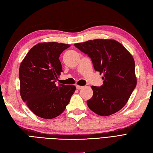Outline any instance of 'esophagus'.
<instances>
[{"instance_id": "34e87169", "label": "esophagus", "mask_w": 153, "mask_h": 153, "mask_svg": "<svg viewBox=\"0 0 153 153\" xmlns=\"http://www.w3.org/2000/svg\"><path fill=\"white\" fill-rule=\"evenodd\" d=\"M76 88L77 89H80L83 88V86H82V85H76Z\"/></svg>"}]
</instances>
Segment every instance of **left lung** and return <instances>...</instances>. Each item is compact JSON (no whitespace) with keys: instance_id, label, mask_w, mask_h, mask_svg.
<instances>
[{"instance_id":"left-lung-1","label":"left lung","mask_w":153,"mask_h":153,"mask_svg":"<svg viewBox=\"0 0 153 153\" xmlns=\"http://www.w3.org/2000/svg\"><path fill=\"white\" fill-rule=\"evenodd\" d=\"M74 46L90 57L96 71L103 74L101 86H91L94 94L87 100L89 109L101 116L117 112L136 86L132 54L114 39H96L75 43Z\"/></svg>"}]
</instances>
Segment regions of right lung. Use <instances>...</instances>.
<instances>
[{
    "label": "right lung",
    "mask_w": 153,
    "mask_h": 153,
    "mask_svg": "<svg viewBox=\"0 0 153 153\" xmlns=\"http://www.w3.org/2000/svg\"><path fill=\"white\" fill-rule=\"evenodd\" d=\"M70 46L57 42L38 43L21 63V97L37 116L43 119L58 116L75 91L74 85L55 83L62 72L59 55Z\"/></svg>",
    "instance_id": "add662e5"
}]
</instances>
